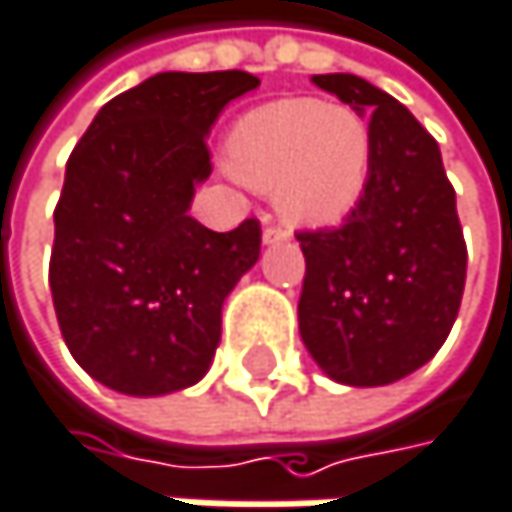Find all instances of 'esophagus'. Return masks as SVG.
<instances>
[{"instance_id": "34e87169", "label": "esophagus", "mask_w": 512, "mask_h": 512, "mask_svg": "<svg viewBox=\"0 0 512 512\" xmlns=\"http://www.w3.org/2000/svg\"><path fill=\"white\" fill-rule=\"evenodd\" d=\"M288 236H291V230L282 227V224H267V227H264V242H267V245L282 242V239H288Z\"/></svg>"}]
</instances>
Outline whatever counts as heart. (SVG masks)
<instances>
[{
	"mask_svg": "<svg viewBox=\"0 0 512 512\" xmlns=\"http://www.w3.org/2000/svg\"><path fill=\"white\" fill-rule=\"evenodd\" d=\"M230 170L276 191L297 224H336L366 194L372 131L360 110L315 98H285L245 113L230 134Z\"/></svg>",
	"mask_w": 512,
	"mask_h": 512,
	"instance_id": "1",
	"label": "heart"
}]
</instances>
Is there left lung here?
I'll list each match as a JSON object with an SVG mask.
<instances>
[{"mask_svg":"<svg viewBox=\"0 0 512 512\" xmlns=\"http://www.w3.org/2000/svg\"><path fill=\"white\" fill-rule=\"evenodd\" d=\"M369 113L372 170L339 227L297 230L306 254L300 336L339 384L384 387L426 366L462 306L468 248L435 137L357 74H315Z\"/></svg>","mask_w":512,"mask_h":512,"instance_id":"left-lung-1","label":"left lung"}]
</instances>
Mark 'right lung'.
Returning a JSON list of instances; mask_svg holds the SVG:
<instances>
[{
    "instance_id": "add662e5",
    "label": "right lung",
    "mask_w": 512,
    "mask_h": 512,
    "mask_svg": "<svg viewBox=\"0 0 512 512\" xmlns=\"http://www.w3.org/2000/svg\"><path fill=\"white\" fill-rule=\"evenodd\" d=\"M248 71H164L107 101L74 146L53 212L50 294L71 357L125 396L197 384L221 303L261 258V221L215 233L188 215L212 173L206 134Z\"/></svg>"
}]
</instances>
